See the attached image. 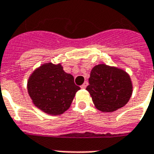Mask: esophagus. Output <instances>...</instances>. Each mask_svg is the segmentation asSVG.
<instances>
[{
	"label": "esophagus",
	"mask_w": 154,
	"mask_h": 154,
	"mask_svg": "<svg viewBox=\"0 0 154 154\" xmlns=\"http://www.w3.org/2000/svg\"><path fill=\"white\" fill-rule=\"evenodd\" d=\"M88 82H84V84H82L81 85V88H83V89H84V88H86L87 86H88Z\"/></svg>",
	"instance_id": "esophagus-1"
}]
</instances>
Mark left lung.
<instances>
[{
  "label": "left lung",
  "mask_w": 154,
  "mask_h": 154,
  "mask_svg": "<svg viewBox=\"0 0 154 154\" xmlns=\"http://www.w3.org/2000/svg\"><path fill=\"white\" fill-rule=\"evenodd\" d=\"M89 92L98 110L111 113L122 108L130 100L133 85L128 72L106 64L95 66L90 73Z\"/></svg>",
  "instance_id": "obj_1"
}]
</instances>
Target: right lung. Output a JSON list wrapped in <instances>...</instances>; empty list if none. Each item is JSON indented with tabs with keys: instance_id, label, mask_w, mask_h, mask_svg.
<instances>
[{
	"instance_id": "1",
	"label": "right lung",
	"mask_w": 154,
	"mask_h": 154,
	"mask_svg": "<svg viewBox=\"0 0 154 154\" xmlns=\"http://www.w3.org/2000/svg\"><path fill=\"white\" fill-rule=\"evenodd\" d=\"M27 92L38 109L50 115L62 114L70 108L77 91L74 77L65 72L61 63L46 62L29 76Z\"/></svg>"
}]
</instances>
